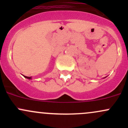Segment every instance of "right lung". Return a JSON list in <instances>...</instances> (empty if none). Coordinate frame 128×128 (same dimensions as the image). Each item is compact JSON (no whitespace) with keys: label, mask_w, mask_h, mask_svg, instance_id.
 I'll use <instances>...</instances> for the list:
<instances>
[{"label":"right lung","mask_w":128,"mask_h":128,"mask_svg":"<svg viewBox=\"0 0 128 128\" xmlns=\"http://www.w3.org/2000/svg\"><path fill=\"white\" fill-rule=\"evenodd\" d=\"M24 76V78H28V79H32V77H26V76Z\"/></svg>","instance_id":"right-lung-1"}]
</instances>
